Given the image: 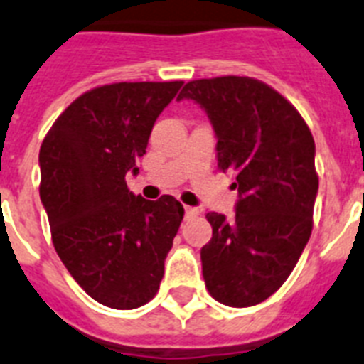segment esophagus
<instances>
[{"mask_svg":"<svg viewBox=\"0 0 364 364\" xmlns=\"http://www.w3.org/2000/svg\"><path fill=\"white\" fill-rule=\"evenodd\" d=\"M184 212H186V217H195V215H198V210L197 208H191V206H184Z\"/></svg>","mask_w":364,"mask_h":364,"instance_id":"1","label":"esophagus"}]
</instances>
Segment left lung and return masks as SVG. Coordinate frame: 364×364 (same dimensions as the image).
I'll use <instances>...</instances> for the list:
<instances>
[{
    "instance_id": "left-lung-1",
    "label": "left lung",
    "mask_w": 364,
    "mask_h": 364,
    "mask_svg": "<svg viewBox=\"0 0 364 364\" xmlns=\"http://www.w3.org/2000/svg\"><path fill=\"white\" fill-rule=\"evenodd\" d=\"M191 99L217 136V164L235 176V215L208 213L212 239L200 250L206 289L217 302L250 307L274 294L313 230L318 176L315 141L296 108L250 77L191 80Z\"/></svg>"
}]
</instances>
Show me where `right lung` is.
Here are the masks:
<instances>
[{
  "label": "right lung",
  "mask_w": 364,
  "mask_h": 364,
  "mask_svg": "<svg viewBox=\"0 0 364 364\" xmlns=\"http://www.w3.org/2000/svg\"><path fill=\"white\" fill-rule=\"evenodd\" d=\"M182 80L116 82L82 93L40 147V198L55 250L86 293L112 309H136L158 293L184 217L171 195L129 191L154 121Z\"/></svg>",
  "instance_id": "right-lung-1"
}]
</instances>
